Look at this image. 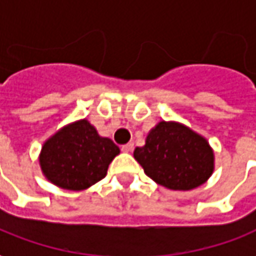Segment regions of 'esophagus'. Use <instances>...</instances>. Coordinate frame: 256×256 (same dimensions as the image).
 Here are the masks:
<instances>
[{
	"mask_svg": "<svg viewBox=\"0 0 256 256\" xmlns=\"http://www.w3.org/2000/svg\"><path fill=\"white\" fill-rule=\"evenodd\" d=\"M134 150V144L133 142H128V144H124L122 146V151L123 152H132Z\"/></svg>",
	"mask_w": 256,
	"mask_h": 256,
	"instance_id": "34e87169",
	"label": "esophagus"
}]
</instances>
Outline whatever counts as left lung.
<instances>
[{"mask_svg": "<svg viewBox=\"0 0 256 256\" xmlns=\"http://www.w3.org/2000/svg\"><path fill=\"white\" fill-rule=\"evenodd\" d=\"M133 155L146 176L168 190H194L215 170V154L208 140L174 120H160Z\"/></svg>", "mask_w": 256, "mask_h": 256, "instance_id": "left-lung-1", "label": "left lung"}]
</instances>
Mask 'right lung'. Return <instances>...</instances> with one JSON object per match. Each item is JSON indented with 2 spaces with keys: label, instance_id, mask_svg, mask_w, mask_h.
Instances as JSON below:
<instances>
[{
  "label": "right lung",
  "instance_id": "add662e5",
  "mask_svg": "<svg viewBox=\"0 0 256 256\" xmlns=\"http://www.w3.org/2000/svg\"><path fill=\"white\" fill-rule=\"evenodd\" d=\"M119 146L100 136L87 119L60 128L41 146V173L54 186L70 191H83L106 176L108 166Z\"/></svg>",
  "mask_w": 256,
  "mask_h": 256
}]
</instances>
